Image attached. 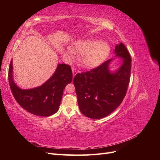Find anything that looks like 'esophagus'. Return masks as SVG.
<instances>
[{
  "label": "esophagus",
  "instance_id": "34e87169",
  "mask_svg": "<svg viewBox=\"0 0 160 160\" xmlns=\"http://www.w3.org/2000/svg\"><path fill=\"white\" fill-rule=\"evenodd\" d=\"M72 75H73V77H74L76 75V74L77 73V71L74 69H72Z\"/></svg>",
  "mask_w": 160,
  "mask_h": 160
}]
</instances>
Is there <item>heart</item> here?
<instances>
[{"label":"heart","instance_id":"1","mask_svg":"<svg viewBox=\"0 0 160 160\" xmlns=\"http://www.w3.org/2000/svg\"><path fill=\"white\" fill-rule=\"evenodd\" d=\"M110 50L106 42H99L96 39L82 41L74 47L73 51L81 55V61L85 67L93 69L99 66L108 56ZM65 55L69 59H74V53L70 49H67Z\"/></svg>","mask_w":160,"mask_h":160}]
</instances>
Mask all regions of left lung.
<instances>
[{
    "mask_svg": "<svg viewBox=\"0 0 160 160\" xmlns=\"http://www.w3.org/2000/svg\"><path fill=\"white\" fill-rule=\"evenodd\" d=\"M115 57L122 59L117 69H110L114 60L111 59L89 71L77 74L73 79L79 109L89 118L101 119L109 115L122 103L126 94L132 59L122 42L115 45Z\"/></svg>",
    "mask_w": 160,
    "mask_h": 160,
    "instance_id": "left-lung-1",
    "label": "left lung"
}]
</instances>
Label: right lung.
I'll use <instances>...</instances> for the list:
<instances>
[{"mask_svg":"<svg viewBox=\"0 0 160 160\" xmlns=\"http://www.w3.org/2000/svg\"><path fill=\"white\" fill-rule=\"evenodd\" d=\"M72 79L71 67L58 64L54 73L42 85L35 88L22 89L14 81L12 60L9 66L8 82L14 99L24 109L38 116L48 117L57 112L63 90Z\"/></svg>","mask_w":160,"mask_h":160,"instance_id":"1","label":"right lung"}]
</instances>
